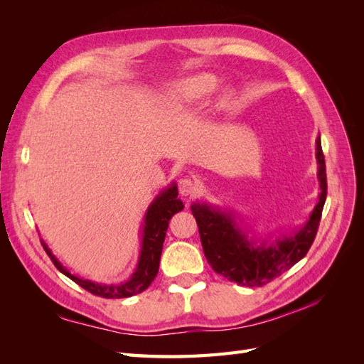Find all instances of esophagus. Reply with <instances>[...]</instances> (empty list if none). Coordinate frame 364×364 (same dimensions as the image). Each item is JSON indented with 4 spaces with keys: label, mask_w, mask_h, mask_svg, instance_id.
I'll use <instances>...</instances> for the list:
<instances>
[{
    "label": "esophagus",
    "mask_w": 364,
    "mask_h": 364,
    "mask_svg": "<svg viewBox=\"0 0 364 364\" xmlns=\"http://www.w3.org/2000/svg\"><path fill=\"white\" fill-rule=\"evenodd\" d=\"M197 190H199V185H197V182L194 179H188L185 178L179 182V193L182 196H193L197 193Z\"/></svg>",
    "instance_id": "obj_1"
}]
</instances>
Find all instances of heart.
I'll return each mask as SVG.
<instances>
[{
  "mask_svg": "<svg viewBox=\"0 0 364 364\" xmlns=\"http://www.w3.org/2000/svg\"><path fill=\"white\" fill-rule=\"evenodd\" d=\"M215 86L217 79L213 74H197L174 85L167 95V103L173 107H182L196 103L208 94H211L215 90Z\"/></svg>",
  "mask_w": 364,
  "mask_h": 364,
  "instance_id": "obj_1",
  "label": "heart"
}]
</instances>
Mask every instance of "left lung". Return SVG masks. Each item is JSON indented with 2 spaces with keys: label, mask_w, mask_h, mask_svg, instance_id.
<instances>
[{
  "label": "left lung",
  "mask_w": 364,
  "mask_h": 364,
  "mask_svg": "<svg viewBox=\"0 0 364 364\" xmlns=\"http://www.w3.org/2000/svg\"><path fill=\"white\" fill-rule=\"evenodd\" d=\"M317 162L322 193L310 220L294 237L277 241L269 247L250 245L229 214L200 203L191 206L203 253L215 273L245 287H262L306 255L316 238L326 200V167L321 138H317Z\"/></svg>",
  "instance_id": "8db88e82"
}]
</instances>
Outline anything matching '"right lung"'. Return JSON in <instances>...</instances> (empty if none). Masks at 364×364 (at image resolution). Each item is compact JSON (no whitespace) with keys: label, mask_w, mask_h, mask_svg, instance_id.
<instances>
[{"label":"right lung","mask_w":364,"mask_h":364,"mask_svg":"<svg viewBox=\"0 0 364 364\" xmlns=\"http://www.w3.org/2000/svg\"><path fill=\"white\" fill-rule=\"evenodd\" d=\"M183 209L182 202L178 199V186L173 185L168 190H165L158 199L149 208L144 220V237H142V249L138 262V269L127 282L119 285H100L91 281H85L74 277L70 272L65 270L60 262L51 255V252L43 245L47 255L51 258L53 264L56 266L65 277H68L75 284H79L82 289L90 291L95 296L105 297V299H121V297H130L134 294L142 293L150 287V284L155 279L159 270V259L162 245L165 240V232L168 228V220Z\"/></svg>","instance_id":"right-lung-1"}]
</instances>
